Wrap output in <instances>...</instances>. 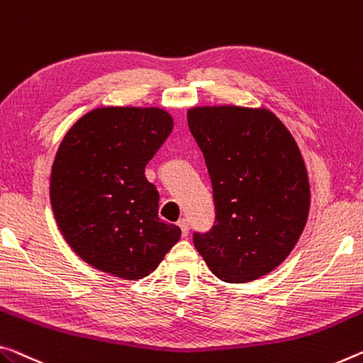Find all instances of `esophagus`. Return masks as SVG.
I'll list each match as a JSON object with an SVG mask.
<instances>
[{"label": "esophagus", "instance_id": "34e87169", "mask_svg": "<svg viewBox=\"0 0 363 363\" xmlns=\"http://www.w3.org/2000/svg\"><path fill=\"white\" fill-rule=\"evenodd\" d=\"M177 226L181 228L184 238H187V234H189V221L186 220V218H182V220L177 221Z\"/></svg>", "mask_w": 363, "mask_h": 363}]
</instances>
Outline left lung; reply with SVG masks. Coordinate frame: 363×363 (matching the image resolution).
<instances>
[{"instance_id":"left-lung-1","label":"left lung","mask_w":363,"mask_h":363,"mask_svg":"<svg viewBox=\"0 0 363 363\" xmlns=\"http://www.w3.org/2000/svg\"><path fill=\"white\" fill-rule=\"evenodd\" d=\"M187 123L205 157L216 221L194 245L224 283L272 273L294 249L310 210L301 148L267 108L194 106Z\"/></svg>"}]
</instances>
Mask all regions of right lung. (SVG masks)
<instances>
[{
	"label": "right lung",
	"instance_id": "1",
	"mask_svg": "<svg viewBox=\"0 0 363 363\" xmlns=\"http://www.w3.org/2000/svg\"><path fill=\"white\" fill-rule=\"evenodd\" d=\"M172 125L161 108L103 106L66 132L51 168L50 202L62 238L90 267L142 279L181 239L176 224L160 220V195L145 177Z\"/></svg>",
	"mask_w": 363,
	"mask_h": 363
}]
</instances>
